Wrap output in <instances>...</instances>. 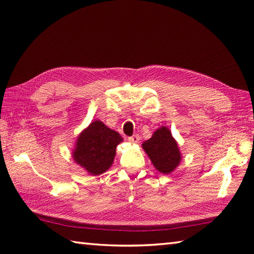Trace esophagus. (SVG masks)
<instances>
[{"label": "esophagus", "instance_id": "obj_1", "mask_svg": "<svg viewBox=\"0 0 254 254\" xmlns=\"http://www.w3.org/2000/svg\"><path fill=\"white\" fill-rule=\"evenodd\" d=\"M128 141H130L131 143H134V144H136V143H138L139 142V136L137 135V134H134L133 136H130L127 138Z\"/></svg>", "mask_w": 254, "mask_h": 254}]
</instances>
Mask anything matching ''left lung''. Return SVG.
Returning a JSON list of instances; mask_svg holds the SVG:
<instances>
[{
  "instance_id": "obj_1",
  "label": "left lung",
  "mask_w": 254,
  "mask_h": 254,
  "mask_svg": "<svg viewBox=\"0 0 254 254\" xmlns=\"http://www.w3.org/2000/svg\"><path fill=\"white\" fill-rule=\"evenodd\" d=\"M152 164L161 174L169 175L180 165L182 155L175 137L167 127H160L142 144Z\"/></svg>"
}]
</instances>
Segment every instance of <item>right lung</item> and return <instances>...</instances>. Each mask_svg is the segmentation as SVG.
Masks as SVG:
<instances>
[{
    "label": "right lung",
    "instance_id": "1",
    "mask_svg": "<svg viewBox=\"0 0 254 254\" xmlns=\"http://www.w3.org/2000/svg\"><path fill=\"white\" fill-rule=\"evenodd\" d=\"M123 141L115 130L95 120L79 133L73 149V159L87 174L99 176L110 168L116 156V148Z\"/></svg>",
    "mask_w": 254,
    "mask_h": 254
}]
</instances>
